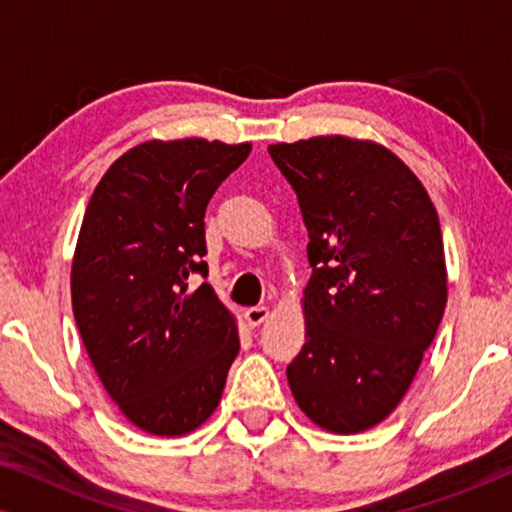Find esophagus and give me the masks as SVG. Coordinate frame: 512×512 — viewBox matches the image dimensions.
I'll return each instance as SVG.
<instances>
[{"mask_svg": "<svg viewBox=\"0 0 512 512\" xmlns=\"http://www.w3.org/2000/svg\"><path fill=\"white\" fill-rule=\"evenodd\" d=\"M268 307H249V310H244V319H247V324L251 328L261 326L265 319H268Z\"/></svg>", "mask_w": 512, "mask_h": 512, "instance_id": "obj_1", "label": "esophagus"}]
</instances>
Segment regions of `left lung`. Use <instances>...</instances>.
I'll return each mask as SVG.
<instances>
[{
    "label": "left lung",
    "mask_w": 512,
    "mask_h": 512,
    "mask_svg": "<svg viewBox=\"0 0 512 512\" xmlns=\"http://www.w3.org/2000/svg\"><path fill=\"white\" fill-rule=\"evenodd\" d=\"M268 151L310 235L305 345L286 368L289 387L321 429L366 431L401 403L443 319L438 212L375 142L331 135Z\"/></svg>",
    "instance_id": "1"
}]
</instances>
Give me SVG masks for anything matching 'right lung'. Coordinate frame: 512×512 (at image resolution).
Segmentation results:
<instances>
[{"instance_id": "obj_1", "label": "right lung", "mask_w": 512, "mask_h": 512, "mask_svg": "<svg viewBox=\"0 0 512 512\" xmlns=\"http://www.w3.org/2000/svg\"><path fill=\"white\" fill-rule=\"evenodd\" d=\"M251 144L144 142L104 172L83 216L72 307L100 380L153 436H184L221 401L240 352L233 314L207 282L205 212Z\"/></svg>"}]
</instances>
